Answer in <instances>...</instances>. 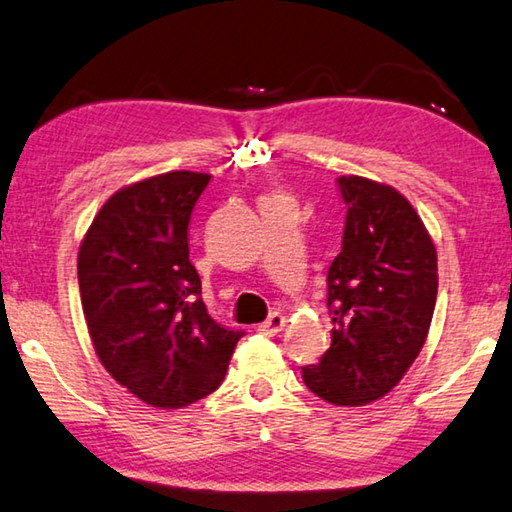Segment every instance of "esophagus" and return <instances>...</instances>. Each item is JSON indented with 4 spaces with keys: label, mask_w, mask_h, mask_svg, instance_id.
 <instances>
[{
    "label": "esophagus",
    "mask_w": 512,
    "mask_h": 512,
    "mask_svg": "<svg viewBox=\"0 0 512 512\" xmlns=\"http://www.w3.org/2000/svg\"><path fill=\"white\" fill-rule=\"evenodd\" d=\"M284 327H286V318H284V315L273 311L262 324H259L257 331L264 333V336H277V333H280Z\"/></svg>",
    "instance_id": "1"
}]
</instances>
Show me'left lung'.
I'll return each instance as SVG.
<instances>
[{"label":"left lung","instance_id":"1","mask_svg":"<svg viewBox=\"0 0 512 512\" xmlns=\"http://www.w3.org/2000/svg\"><path fill=\"white\" fill-rule=\"evenodd\" d=\"M342 250L327 273L331 347L302 367L331 405H367L392 392L421 353L436 304V248L412 203L392 185L340 176Z\"/></svg>","mask_w":512,"mask_h":512}]
</instances>
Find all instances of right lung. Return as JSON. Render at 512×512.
<instances>
[{"instance_id":"right-lung-1","label":"right lung","mask_w":512,"mask_h":512,"mask_svg":"<svg viewBox=\"0 0 512 512\" xmlns=\"http://www.w3.org/2000/svg\"><path fill=\"white\" fill-rule=\"evenodd\" d=\"M210 174L165 172L120 188L78 253L82 311L111 378L161 410L215 392L244 331L221 327L201 300L188 226Z\"/></svg>"}]
</instances>
